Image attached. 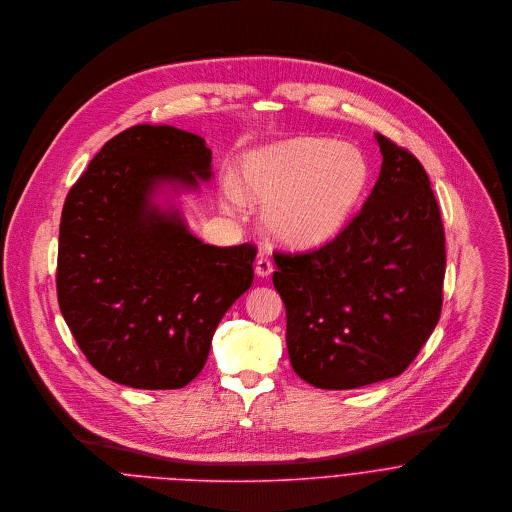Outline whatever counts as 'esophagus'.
I'll return each mask as SVG.
<instances>
[{"instance_id":"1","label":"esophagus","mask_w":512,"mask_h":512,"mask_svg":"<svg viewBox=\"0 0 512 512\" xmlns=\"http://www.w3.org/2000/svg\"><path fill=\"white\" fill-rule=\"evenodd\" d=\"M254 270H256V274H258L260 278H268V276L274 272V264H272V260H270V258H266V256H258Z\"/></svg>"}]
</instances>
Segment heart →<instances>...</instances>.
<instances>
[{"label": "heart", "instance_id": "1", "mask_svg": "<svg viewBox=\"0 0 512 512\" xmlns=\"http://www.w3.org/2000/svg\"><path fill=\"white\" fill-rule=\"evenodd\" d=\"M369 161L351 143L300 137L248 155L240 186L226 182L224 202L264 206L268 232L288 246H320L338 236L369 184Z\"/></svg>", "mask_w": 512, "mask_h": 512}]
</instances>
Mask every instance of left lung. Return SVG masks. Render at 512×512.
<instances>
[{"mask_svg":"<svg viewBox=\"0 0 512 512\" xmlns=\"http://www.w3.org/2000/svg\"><path fill=\"white\" fill-rule=\"evenodd\" d=\"M375 139L381 172L353 220L318 250L274 252L292 367L320 389L397 377L441 316L445 232L429 176Z\"/></svg>","mask_w":512,"mask_h":512,"instance_id":"8db88e82","label":"left lung"}]
</instances>
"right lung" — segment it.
I'll return each instance as SVG.
<instances>
[{"label": "right lung", "instance_id": "right-lung-1", "mask_svg": "<svg viewBox=\"0 0 512 512\" xmlns=\"http://www.w3.org/2000/svg\"><path fill=\"white\" fill-rule=\"evenodd\" d=\"M204 139L135 125L71 186L59 226L57 300L89 359L135 389H180L204 367L216 326L252 286L256 248H218L155 198L208 182Z\"/></svg>", "mask_w": 512, "mask_h": 512}]
</instances>
